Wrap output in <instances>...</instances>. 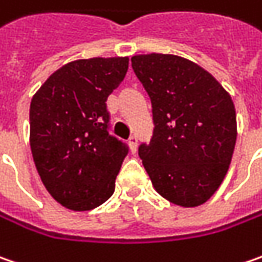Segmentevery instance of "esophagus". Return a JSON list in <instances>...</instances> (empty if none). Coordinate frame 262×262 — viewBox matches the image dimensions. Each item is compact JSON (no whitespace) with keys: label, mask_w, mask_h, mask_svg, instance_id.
<instances>
[{"label":"esophagus","mask_w":262,"mask_h":262,"mask_svg":"<svg viewBox=\"0 0 262 262\" xmlns=\"http://www.w3.org/2000/svg\"><path fill=\"white\" fill-rule=\"evenodd\" d=\"M128 144H129V150L133 151V153H136L137 151V136L136 134H133L129 140H128Z\"/></svg>","instance_id":"esophagus-1"}]
</instances>
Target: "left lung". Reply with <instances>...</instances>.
Here are the masks:
<instances>
[{"label":"left lung","instance_id":"8db88e82","mask_svg":"<svg viewBox=\"0 0 262 262\" xmlns=\"http://www.w3.org/2000/svg\"><path fill=\"white\" fill-rule=\"evenodd\" d=\"M151 101L153 134L138 156L153 187L180 206L205 203L227 174L237 126L229 93L209 72L171 54L131 59Z\"/></svg>","mask_w":262,"mask_h":262}]
</instances>
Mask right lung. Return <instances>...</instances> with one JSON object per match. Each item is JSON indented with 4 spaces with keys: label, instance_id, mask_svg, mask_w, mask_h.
Returning a JSON list of instances; mask_svg holds the SVG:
<instances>
[{
    "label": "right lung",
    "instance_id": "add662e5",
    "mask_svg": "<svg viewBox=\"0 0 262 262\" xmlns=\"http://www.w3.org/2000/svg\"><path fill=\"white\" fill-rule=\"evenodd\" d=\"M128 57L76 60L33 96L31 150L48 193L73 211H90L115 191L128 146L111 134L107 97L124 81Z\"/></svg>",
    "mask_w": 262,
    "mask_h": 262
}]
</instances>
